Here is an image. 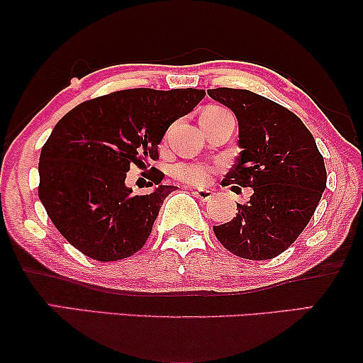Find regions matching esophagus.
Instances as JSON below:
<instances>
[{
  "instance_id": "34e87169",
  "label": "esophagus",
  "mask_w": 363,
  "mask_h": 363,
  "mask_svg": "<svg viewBox=\"0 0 363 363\" xmlns=\"http://www.w3.org/2000/svg\"><path fill=\"white\" fill-rule=\"evenodd\" d=\"M193 193H195L196 198H200L201 201H210L211 196H213V193L210 190H201V188H200V190H195Z\"/></svg>"
}]
</instances>
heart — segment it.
<instances>
[{
	"label": "heart",
	"mask_w": 363,
	"mask_h": 363,
	"mask_svg": "<svg viewBox=\"0 0 363 363\" xmlns=\"http://www.w3.org/2000/svg\"><path fill=\"white\" fill-rule=\"evenodd\" d=\"M225 108L218 107V106H211L208 107L203 113H210V112H223ZM216 170L215 165L206 162H183L178 163V165L173 168V175L178 180L186 183V185H195L200 186L203 183L208 182V178L213 172Z\"/></svg>",
	"instance_id": "b5f03b06"
}]
</instances>
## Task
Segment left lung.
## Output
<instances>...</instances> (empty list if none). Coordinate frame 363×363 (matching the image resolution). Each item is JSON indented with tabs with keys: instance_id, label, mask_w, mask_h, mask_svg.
<instances>
[{
	"instance_id": "left-lung-1",
	"label": "left lung",
	"mask_w": 363,
	"mask_h": 363,
	"mask_svg": "<svg viewBox=\"0 0 363 363\" xmlns=\"http://www.w3.org/2000/svg\"><path fill=\"white\" fill-rule=\"evenodd\" d=\"M208 96L230 107L240 123L242 152L221 185L252 188L250 201L238 203L236 216L213 231L233 255L272 259L314 215L327 185L324 157L289 108L246 89H208Z\"/></svg>"
}]
</instances>
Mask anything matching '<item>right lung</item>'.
I'll return each mask as SVG.
<instances>
[{
	"label": "right lung",
	"instance_id": "right-lung-1",
	"mask_svg": "<svg viewBox=\"0 0 363 363\" xmlns=\"http://www.w3.org/2000/svg\"><path fill=\"white\" fill-rule=\"evenodd\" d=\"M203 97L200 89H125L79 104L56 123L39 158L38 195L76 250L101 262L142 250L177 186L162 185L165 175L152 167L155 190L132 195L127 172L157 162L167 128Z\"/></svg>",
	"mask_w": 363,
	"mask_h": 363
}]
</instances>
